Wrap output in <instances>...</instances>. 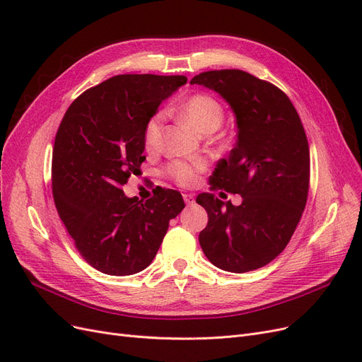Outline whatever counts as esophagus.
Returning a JSON list of instances; mask_svg holds the SVG:
<instances>
[{"instance_id": "34e87169", "label": "esophagus", "mask_w": 362, "mask_h": 362, "mask_svg": "<svg viewBox=\"0 0 362 362\" xmlns=\"http://www.w3.org/2000/svg\"><path fill=\"white\" fill-rule=\"evenodd\" d=\"M182 198H184V201H185V204H187V205H193L194 204V198H193V194H190V193L182 194Z\"/></svg>"}]
</instances>
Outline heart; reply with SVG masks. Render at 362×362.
I'll use <instances>...</instances> for the list:
<instances>
[{"mask_svg":"<svg viewBox=\"0 0 362 362\" xmlns=\"http://www.w3.org/2000/svg\"><path fill=\"white\" fill-rule=\"evenodd\" d=\"M182 115L193 124V127L202 134L213 133L223 122V108L216 98L206 93H196L190 96L182 105ZM164 113L157 112L152 115L145 125L144 141L145 148L154 152L161 145ZM205 168L204 161H172L166 172L172 180L181 185H189L196 180V175Z\"/></svg>","mask_w":362,"mask_h":362,"instance_id":"b5f03b06","label":"heart"}]
</instances>
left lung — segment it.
<instances>
[{
  "label": "left lung",
  "mask_w": 362,
  "mask_h": 362,
  "mask_svg": "<svg viewBox=\"0 0 362 362\" xmlns=\"http://www.w3.org/2000/svg\"><path fill=\"white\" fill-rule=\"evenodd\" d=\"M190 83L217 92L235 115V148L217 161L211 184L242 196L240 205L213 193L196 198L208 213L201 247L222 270L259 269L286 249L308 198L310 148L300 117L276 86L245 71H208Z\"/></svg>",
  "instance_id": "obj_1"
}]
</instances>
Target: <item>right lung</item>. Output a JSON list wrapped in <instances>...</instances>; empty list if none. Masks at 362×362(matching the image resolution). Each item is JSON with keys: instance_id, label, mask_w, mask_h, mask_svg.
Wrapping results in <instances>:
<instances>
[{"instance_id": "right-lung-1", "label": "right lung", "mask_w": 362, "mask_h": 362, "mask_svg": "<svg viewBox=\"0 0 362 362\" xmlns=\"http://www.w3.org/2000/svg\"><path fill=\"white\" fill-rule=\"evenodd\" d=\"M184 75H116L81 93L64 113L52 151V194L81 257L105 275L146 269L184 205L163 189L145 204L125 196L144 156V131Z\"/></svg>"}]
</instances>
